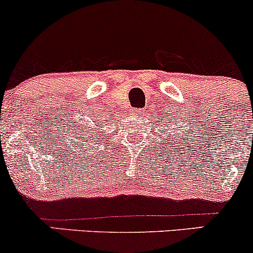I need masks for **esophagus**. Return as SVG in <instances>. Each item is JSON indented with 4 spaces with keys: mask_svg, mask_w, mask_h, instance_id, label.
<instances>
[{
    "mask_svg": "<svg viewBox=\"0 0 253 253\" xmlns=\"http://www.w3.org/2000/svg\"><path fill=\"white\" fill-rule=\"evenodd\" d=\"M135 112H139V111H137V109H136V111H135Z\"/></svg>",
    "mask_w": 253,
    "mask_h": 253,
    "instance_id": "1",
    "label": "esophagus"
}]
</instances>
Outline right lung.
<instances>
[{"label": "right lung", "instance_id": "obj_1", "mask_svg": "<svg viewBox=\"0 0 253 253\" xmlns=\"http://www.w3.org/2000/svg\"><path fill=\"white\" fill-rule=\"evenodd\" d=\"M85 127H87V126H85ZM85 127H84V129H85ZM93 131H95V130H93ZM95 132H96V131H95ZM77 134H79V132H77ZM96 134H97V132H96ZM79 135H80V136H84V137H86L87 135H91V130H90V131H88V132H85L84 135H83V134H79ZM87 140H90V137H87ZM87 140H86V141H87Z\"/></svg>", "mask_w": 253, "mask_h": 253}]
</instances>
